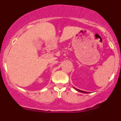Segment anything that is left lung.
<instances>
[{
  "label": "left lung",
  "instance_id": "8db88e82",
  "mask_svg": "<svg viewBox=\"0 0 121 121\" xmlns=\"http://www.w3.org/2000/svg\"><path fill=\"white\" fill-rule=\"evenodd\" d=\"M76 90H78V91H79V92H81V93H87L88 92H86V91H81V90H78V89H76V88H75Z\"/></svg>",
  "mask_w": 121,
  "mask_h": 121
}]
</instances>
